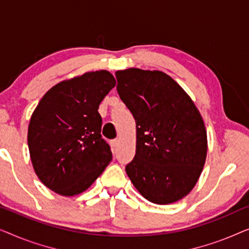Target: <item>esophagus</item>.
Instances as JSON below:
<instances>
[{"instance_id": "1", "label": "esophagus", "mask_w": 249, "mask_h": 249, "mask_svg": "<svg viewBox=\"0 0 249 249\" xmlns=\"http://www.w3.org/2000/svg\"><path fill=\"white\" fill-rule=\"evenodd\" d=\"M111 145L113 146V147H117V146L119 145V139H113V141L111 142Z\"/></svg>"}]
</instances>
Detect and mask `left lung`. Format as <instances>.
Masks as SVG:
<instances>
[{
    "label": "left lung",
    "mask_w": 249,
    "mask_h": 249,
    "mask_svg": "<svg viewBox=\"0 0 249 249\" xmlns=\"http://www.w3.org/2000/svg\"><path fill=\"white\" fill-rule=\"evenodd\" d=\"M115 76L118 93L136 121V155L125 172L149 202H178L195 187L206 161L200 112L163 71L129 68Z\"/></svg>",
    "instance_id": "1"
}]
</instances>
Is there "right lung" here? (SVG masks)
Segmentation results:
<instances>
[{
  "label": "right lung",
  "instance_id": "obj_1",
  "mask_svg": "<svg viewBox=\"0 0 249 249\" xmlns=\"http://www.w3.org/2000/svg\"><path fill=\"white\" fill-rule=\"evenodd\" d=\"M115 84L107 70L86 72L54 85L34 110L27 137L30 160L54 193L79 195L111 162L98 107Z\"/></svg>",
  "mask_w": 249,
  "mask_h": 249
}]
</instances>
